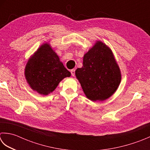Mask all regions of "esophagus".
<instances>
[{
    "instance_id": "esophagus-1",
    "label": "esophagus",
    "mask_w": 150,
    "mask_h": 150,
    "mask_svg": "<svg viewBox=\"0 0 150 150\" xmlns=\"http://www.w3.org/2000/svg\"><path fill=\"white\" fill-rule=\"evenodd\" d=\"M75 69H71V75L72 76H74L75 75Z\"/></svg>"
}]
</instances>
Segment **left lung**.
Wrapping results in <instances>:
<instances>
[{"instance_id": "obj_1", "label": "left lung", "mask_w": 150, "mask_h": 150, "mask_svg": "<svg viewBox=\"0 0 150 150\" xmlns=\"http://www.w3.org/2000/svg\"><path fill=\"white\" fill-rule=\"evenodd\" d=\"M83 65L76 69L75 76L88 99L103 101L115 93L122 75L109 47L97 41L84 54Z\"/></svg>"}]
</instances>
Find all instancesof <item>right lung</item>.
Wrapping results in <instances>:
<instances>
[{
  "instance_id": "right-lung-1",
  "label": "right lung",
  "mask_w": 150,
  "mask_h": 150,
  "mask_svg": "<svg viewBox=\"0 0 150 150\" xmlns=\"http://www.w3.org/2000/svg\"><path fill=\"white\" fill-rule=\"evenodd\" d=\"M25 76L32 90L47 96L53 92L62 80L69 77L71 73L64 67L51 45L45 43L28 59Z\"/></svg>"
}]
</instances>
